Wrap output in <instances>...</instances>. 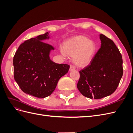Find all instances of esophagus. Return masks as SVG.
Masks as SVG:
<instances>
[{
	"mask_svg": "<svg viewBox=\"0 0 133 133\" xmlns=\"http://www.w3.org/2000/svg\"><path fill=\"white\" fill-rule=\"evenodd\" d=\"M75 69V68L73 65H70V69H69V70H70V71L74 70Z\"/></svg>",
	"mask_w": 133,
	"mask_h": 133,
	"instance_id": "obj_1",
	"label": "esophagus"
}]
</instances>
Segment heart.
<instances>
[{
    "mask_svg": "<svg viewBox=\"0 0 133 133\" xmlns=\"http://www.w3.org/2000/svg\"><path fill=\"white\" fill-rule=\"evenodd\" d=\"M96 50L95 43L83 35L68 40L64 44L63 54L73 57L75 65L79 68L88 66L91 62Z\"/></svg>",
    "mask_w": 133,
    "mask_h": 133,
    "instance_id": "heart-1",
    "label": "heart"
}]
</instances>
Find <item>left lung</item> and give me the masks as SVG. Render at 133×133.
Listing matches in <instances>:
<instances>
[{
  "mask_svg": "<svg viewBox=\"0 0 133 133\" xmlns=\"http://www.w3.org/2000/svg\"><path fill=\"white\" fill-rule=\"evenodd\" d=\"M101 47L91 62L80 71L77 88L90 99H99L115 91L123 74L121 53L114 42L102 34Z\"/></svg>",
  "mask_w": 133,
  "mask_h": 133,
  "instance_id": "8db88e82",
  "label": "left lung"
}]
</instances>
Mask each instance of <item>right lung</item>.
Wrapping results in <instances>:
<instances>
[{"label":"right lung","mask_w":133,"mask_h":133,"mask_svg":"<svg viewBox=\"0 0 133 133\" xmlns=\"http://www.w3.org/2000/svg\"><path fill=\"white\" fill-rule=\"evenodd\" d=\"M49 32L31 38L20 45L13 58L14 79L22 90L44 98L54 91L60 78L69 71L68 64H57L49 57L54 48L42 41Z\"/></svg>","instance_id":"obj_1"}]
</instances>
